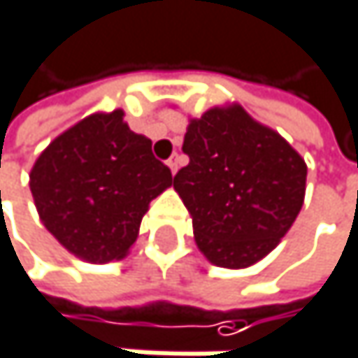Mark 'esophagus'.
Here are the masks:
<instances>
[{"instance_id":"34e87169","label":"esophagus","mask_w":358,"mask_h":358,"mask_svg":"<svg viewBox=\"0 0 358 358\" xmlns=\"http://www.w3.org/2000/svg\"><path fill=\"white\" fill-rule=\"evenodd\" d=\"M168 166H170V170H172V172L176 174V172H178V166H180V157H178V155H172V157L168 159Z\"/></svg>"}]
</instances>
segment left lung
I'll use <instances>...</instances> for the list:
<instances>
[{
    "label": "left lung",
    "mask_w": 358,
    "mask_h": 358,
    "mask_svg": "<svg viewBox=\"0 0 358 358\" xmlns=\"http://www.w3.org/2000/svg\"><path fill=\"white\" fill-rule=\"evenodd\" d=\"M182 151L190 162L174 176V188L203 255L230 269L263 259L303 207V157L238 106L190 120Z\"/></svg>",
    "instance_id": "8db88e82"
}]
</instances>
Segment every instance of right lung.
Wrapping results in <instances>:
<instances>
[{"mask_svg": "<svg viewBox=\"0 0 358 358\" xmlns=\"http://www.w3.org/2000/svg\"><path fill=\"white\" fill-rule=\"evenodd\" d=\"M122 111L95 113L59 134L36 159L31 192L45 228L72 255L122 259L149 203L172 184L151 141L122 122Z\"/></svg>", "mask_w": 358, "mask_h": 358, "instance_id": "1", "label": "right lung"}]
</instances>
